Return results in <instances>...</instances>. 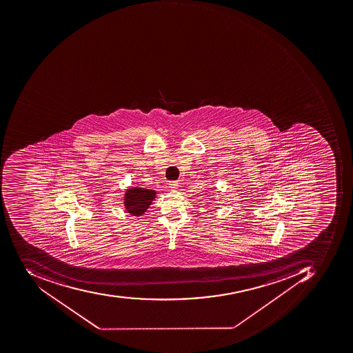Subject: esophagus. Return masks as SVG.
<instances>
[{
  "label": "esophagus",
  "mask_w": 353,
  "mask_h": 353,
  "mask_svg": "<svg viewBox=\"0 0 353 353\" xmlns=\"http://www.w3.org/2000/svg\"><path fill=\"white\" fill-rule=\"evenodd\" d=\"M169 188L172 190H176V188H179V182L178 181H171V182H169Z\"/></svg>",
  "instance_id": "1"
}]
</instances>
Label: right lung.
Wrapping results in <instances>:
<instances>
[{
	"label": "right lung",
	"mask_w": 353,
	"mask_h": 353,
	"mask_svg": "<svg viewBox=\"0 0 353 353\" xmlns=\"http://www.w3.org/2000/svg\"><path fill=\"white\" fill-rule=\"evenodd\" d=\"M155 197V190L130 188L125 192L124 204L126 211L132 216H141L149 209Z\"/></svg>",
	"instance_id": "right-lung-1"
}]
</instances>
